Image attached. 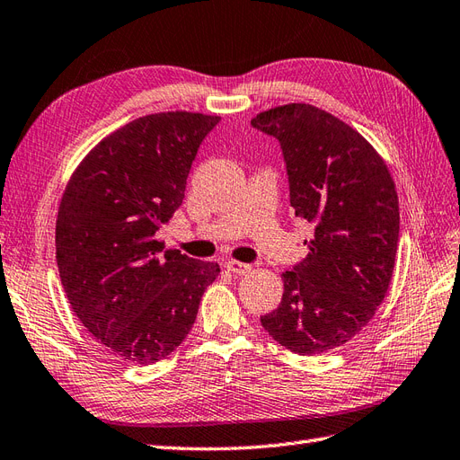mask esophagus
<instances>
[{
  "label": "esophagus",
  "instance_id": "obj_1",
  "mask_svg": "<svg viewBox=\"0 0 460 460\" xmlns=\"http://www.w3.org/2000/svg\"><path fill=\"white\" fill-rule=\"evenodd\" d=\"M224 267H226L228 271L236 273V275H245V273L252 271V265L250 263H242V261H234V260L224 263Z\"/></svg>",
  "mask_w": 460,
  "mask_h": 460
}]
</instances>
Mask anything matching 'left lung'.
I'll list each match as a JSON object with an SVG mask.
<instances>
[{
	"label": "left lung",
	"mask_w": 460,
	"mask_h": 460,
	"mask_svg": "<svg viewBox=\"0 0 460 460\" xmlns=\"http://www.w3.org/2000/svg\"><path fill=\"white\" fill-rule=\"evenodd\" d=\"M281 144L290 207L314 224L306 260L283 273L285 293L261 326L287 349L316 355L359 333L394 271L400 210L378 152L326 111L288 103L252 119Z\"/></svg>",
	"instance_id": "1"
}]
</instances>
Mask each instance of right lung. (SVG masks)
<instances>
[{
	"label": "right lung",
	"instance_id": "right-lung-1",
	"mask_svg": "<svg viewBox=\"0 0 460 460\" xmlns=\"http://www.w3.org/2000/svg\"><path fill=\"white\" fill-rule=\"evenodd\" d=\"M220 117L170 111L111 132L75 167L56 218V263L72 310L115 355L165 359L220 273L155 234L181 207L200 142Z\"/></svg>",
	"mask_w": 460,
	"mask_h": 460
}]
</instances>
